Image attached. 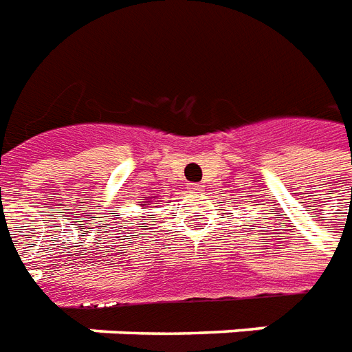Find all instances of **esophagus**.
I'll return each mask as SVG.
<instances>
[{"label": "esophagus", "mask_w": 352, "mask_h": 352, "mask_svg": "<svg viewBox=\"0 0 352 352\" xmlns=\"http://www.w3.org/2000/svg\"><path fill=\"white\" fill-rule=\"evenodd\" d=\"M189 191L191 193H201V191H204V184H189Z\"/></svg>", "instance_id": "1"}]
</instances>
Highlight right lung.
<instances>
[{"mask_svg":"<svg viewBox=\"0 0 352 352\" xmlns=\"http://www.w3.org/2000/svg\"><path fill=\"white\" fill-rule=\"evenodd\" d=\"M142 203H144V204H142V206H144V208H148V204L151 203V199H144V201H142Z\"/></svg>","mask_w":352,"mask_h":352,"instance_id":"add662e5","label":"right lung"}]
</instances>
